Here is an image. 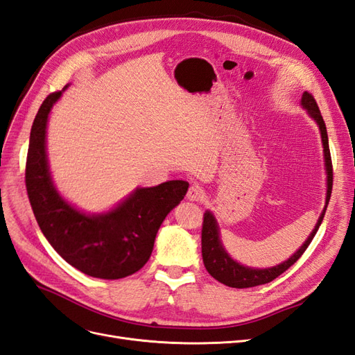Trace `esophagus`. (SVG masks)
<instances>
[{
  "instance_id": "1",
  "label": "esophagus",
  "mask_w": 355,
  "mask_h": 355,
  "mask_svg": "<svg viewBox=\"0 0 355 355\" xmlns=\"http://www.w3.org/2000/svg\"><path fill=\"white\" fill-rule=\"evenodd\" d=\"M187 197L191 201H202L204 198H206V189L200 185H191L188 189Z\"/></svg>"
}]
</instances>
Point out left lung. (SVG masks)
<instances>
[{"instance_id":"8db88e82","label":"left lung","mask_w":355,"mask_h":355,"mask_svg":"<svg viewBox=\"0 0 355 355\" xmlns=\"http://www.w3.org/2000/svg\"><path fill=\"white\" fill-rule=\"evenodd\" d=\"M300 103H302V106L308 111V114L317 121V124L320 127V133H321V142H323V148H324V164H326V173H327V194H326L324 210L320 214L315 228L313 230V232L309 234L306 241L300 245V249L293 256H290L288 259L284 261L283 263L272 266V268H265V270H257V268L244 266V265H240L239 262H235L234 259H231L230 254L225 252L223 245L220 243L216 219H214V216L210 211L204 213L202 230H201L202 262H204V266H206L207 272L225 286L235 287V288H247V287H254V286H261V284H266V283L272 282L274 278L282 275L286 270H288V268L299 259L300 256L304 254V252L308 249L311 241H313L314 235L317 234L321 222H323L327 204L330 200V194H331V187H333V167H331V157H330V149H329V137H327L324 120H323V116H321V112L318 110V105L314 99V96L305 92L302 94V102Z\"/></svg>"}]
</instances>
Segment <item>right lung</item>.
<instances>
[{"mask_svg": "<svg viewBox=\"0 0 355 355\" xmlns=\"http://www.w3.org/2000/svg\"><path fill=\"white\" fill-rule=\"evenodd\" d=\"M62 92L47 96L31 128L25 184L32 211L44 237L69 265L103 280L124 278L148 262L161 223L184 200L189 184L168 180L153 188H137L102 214L73 209L53 185L46 153L47 118Z\"/></svg>", "mask_w": 355, "mask_h": 355, "instance_id": "1", "label": "right lung"}]
</instances>
